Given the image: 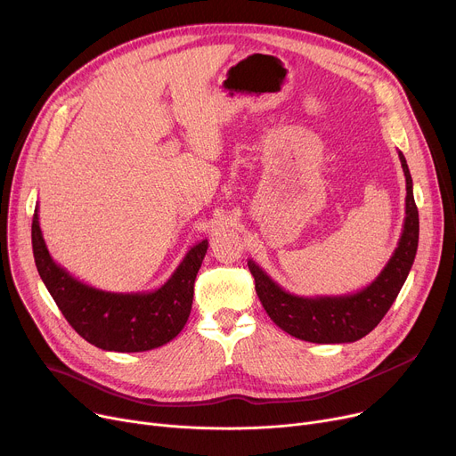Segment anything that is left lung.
I'll list each match as a JSON object with an SVG mask.
<instances>
[{
  "label": "left lung",
  "instance_id": "obj_1",
  "mask_svg": "<svg viewBox=\"0 0 456 456\" xmlns=\"http://www.w3.org/2000/svg\"><path fill=\"white\" fill-rule=\"evenodd\" d=\"M398 159L406 175V219L391 259L371 284L347 295L300 297L282 289L256 261H248L263 308L282 331L317 344L355 342L375 330L387 314L410 275L419 248L413 179L402 151H398Z\"/></svg>",
  "mask_w": 456,
  "mask_h": 456
}]
</instances>
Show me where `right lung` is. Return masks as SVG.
Segmentation results:
<instances>
[{"label": "right lung", "mask_w": 456, "mask_h": 456, "mask_svg": "<svg viewBox=\"0 0 456 456\" xmlns=\"http://www.w3.org/2000/svg\"><path fill=\"white\" fill-rule=\"evenodd\" d=\"M207 249V239L191 246L170 279L154 291H105L61 268L46 249L37 207L32 219V251L43 284L69 324L105 351H148L175 338L190 317L193 282Z\"/></svg>", "instance_id": "obj_1"}]
</instances>
